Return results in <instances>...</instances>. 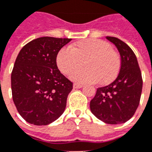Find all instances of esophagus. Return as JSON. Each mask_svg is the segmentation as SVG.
<instances>
[{
  "instance_id": "esophagus-1",
  "label": "esophagus",
  "mask_w": 152,
  "mask_h": 152,
  "mask_svg": "<svg viewBox=\"0 0 152 152\" xmlns=\"http://www.w3.org/2000/svg\"><path fill=\"white\" fill-rule=\"evenodd\" d=\"M82 87H83V85L77 84V83H75V84H74V88H75V89H80V88H82Z\"/></svg>"
}]
</instances>
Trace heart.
Masks as SVG:
<instances>
[{"label": "heart", "instance_id": "b5f03b06", "mask_svg": "<svg viewBox=\"0 0 152 152\" xmlns=\"http://www.w3.org/2000/svg\"><path fill=\"white\" fill-rule=\"evenodd\" d=\"M85 69L73 73L71 79L78 83L108 85L116 79L121 70V57L105 41L87 39L60 49L56 57L59 70L70 75L82 65Z\"/></svg>", "mask_w": 152, "mask_h": 152}]
</instances>
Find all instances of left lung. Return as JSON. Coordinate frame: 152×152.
Returning <instances> with one entry per match:
<instances>
[{"mask_svg":"<svg viewBox=\"0 0 152 152\" xmlns=\"http://www.w3.org/2000/svg\"><path fill=\"white\" fill-rule=\"evenodd\" d=\"M121 55V66L116 80L97 89L90 102V110L104 123L118 124L131 119L140 101L143 79L138 61L129 45L116 37L107 36Z\"/></svg>","mask_w":152,"mask_h":152,"instance_id":"left-lung-1","label":"left lung"}]
</instances>
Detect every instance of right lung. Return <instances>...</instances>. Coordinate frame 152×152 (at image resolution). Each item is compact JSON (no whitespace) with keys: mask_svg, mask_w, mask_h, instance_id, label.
<instances>
[{"mask_svg":"<svg viewBox=\"0 0 152 152\" xmlns=\"http://www.w3.org/2000/svg\"><path fill=\"white\" fill-rule=\"evenodd\" d=\"M71 39L40 37L23 46L11 75L12 100L27 122L47 125L66 109L73 83L58 69L56 57Z\"/></svg>","mask_w":152,"mask_h":152,"instance_id":"right-lung-1","label":"right lung"}]
</instances>
